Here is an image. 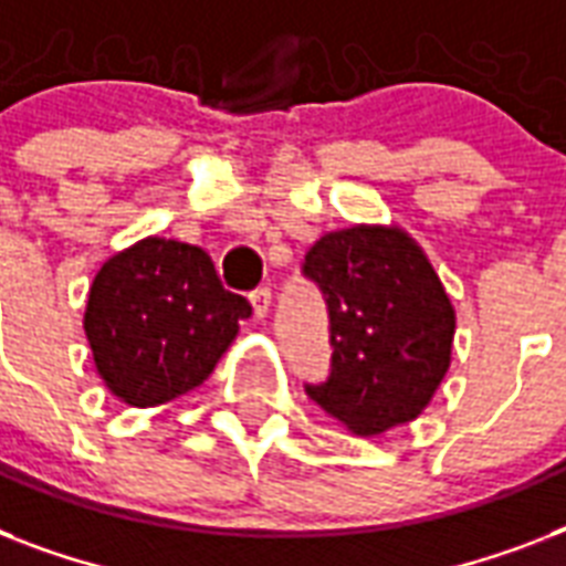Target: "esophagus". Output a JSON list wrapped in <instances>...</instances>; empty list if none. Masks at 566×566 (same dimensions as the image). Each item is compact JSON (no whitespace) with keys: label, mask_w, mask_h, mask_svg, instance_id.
Masks as SVG:
<instances>
[{"label":"esophagus","mask_w":566,"mask_h":566,"mask_svg":"<svg viewBox=\"0 0 566 566\" xmlns=\"http://www.w3.org/2000/svg\"><path fill=\"white\" fill-rule=\"evenodd\" d=\"M249 300H252L255 317H266V311H270V302H273V291H270V287H255V291L249 293Z\"/></svg>","instance_id":"esophagus-1"}]
</instances>
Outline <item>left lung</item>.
<instances>
[{
  "label": "left lung",
  "instance_id": "8db88e82",
  "mask_svg": "<svg viewBox=\"0 0 566 566\" xmlns=\"http://www.w3.org/2000/svg\"><path fill=\"white\" fill-rule=\"evenodd\" d=\"M328 311V376L305 381L355 434L413 420L447 376L455 314L429 258L399 229L353 226L305 252Z\"/></svg>",
  "mask_w": 566,
  "mask_h": 566
}]
</instances>
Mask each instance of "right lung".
I'll return each mask as SVG.
<instances>
[{"mask_svg":"<svg viewBox=\"0 0 566 566\" xmlns=\"http://www.w3.org/2000/svg\"><path fill=\"white\" fill-rule=\"evenodd\" d=\"M249 314L202 249L146 238L93 279L84 332L105 385L146 408L202 385Z\"/></svg>","mask_w":566,"mask_h":566,"instance_id":"right-lung-1","label":"right lung"}]
</instances>
